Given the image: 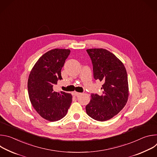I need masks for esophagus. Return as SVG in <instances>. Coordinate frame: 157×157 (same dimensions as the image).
Here are the masks:
<instances>
[{"instance_id": "obj_1", "label": "esophagus", "mask_w": 157, "mask_h": 157, "mask_svg": "<svg viewBox=\"0 0 157 157\" xmlns=\"http://www.w3.org/2000/svg\"><path fill=\"white\" fill-rule=\"evenodd\" d=\"M81 94V93H78V92H74V93H73V94L74 96H79Z\"/></svg>"}]
</instances>
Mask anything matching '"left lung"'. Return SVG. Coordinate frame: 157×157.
Listing matches in <instances>:
<instances>
[{"instance_id": "1", "label": "left lung", "mask_w": 157, "mask_h": 157, "mask_svg": "<svg viewBox=\"0 0 157 157\" xmlns=\"http://www.w3.org/2000/svg\"><path fill=\"white\" fill-rule=\"evenodd\" d=\"M91 58L95 80L102 81V94H91L86 106L87 114L98 121H105L117 115L128 97L127 74L124 64L113 54L102 48L86 50Z\"/></svg>"}]
</instances>
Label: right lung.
Wrapping results in <instances>:
<instances>
[{
  "instance_id": "right-lung-1",
  "label": "right lung",
  "mask_w": 157,
  "mask_h": 157,
  "mask_svg": "<svg viewBox=\"0 0 157 157\" xmlns=\"http://www.w3.org/2000/svg\"><path fill=\"white\" fill-rule=\"evenodd\" d=\"M68 49H54L43 55L32 68L28 79L30 101L38 114L51 122L63 118L72 102V95L54 91L61 80V71L70 54Z\"/></svg>"
}]
</instances>
